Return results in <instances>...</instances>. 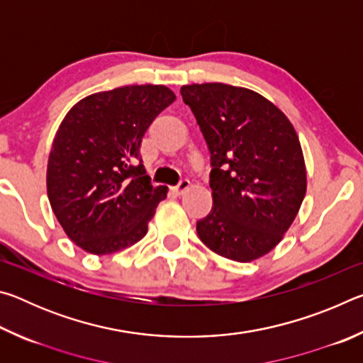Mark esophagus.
I'll list each match as a JSON object with an SVG mask.
<instances>
[{"label": "esophagus", "mask_w": 363, "mask_h": 363, "mask_svg": "<svg viewBox=\"0 0 363 363\" xmlns=\"http://www.w3.org/2000/svg\"><path fill=\"white\" fill-rule=\"evenodd\" d=\"M189 187H190V181L189 179H182L179 184H177L176 187H173L171 190H173L176 195H182L184 192H186V190H189Z\"/></svg>", "instance_id": "1"}]
</instances>
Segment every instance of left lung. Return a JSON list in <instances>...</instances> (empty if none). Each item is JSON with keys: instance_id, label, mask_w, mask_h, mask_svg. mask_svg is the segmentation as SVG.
<instances>
[{"instance_id": "obj_1", "label": "left lung", "mask_w": 363, "mask_h": 363, "mask_svg": "<svg viewBox=\"0 0 363 363\" xmlns=\"http://www.w3.org/2000/svg\"><path fill=\"white\" fill-rule=\"evenodd\" d=\"M181 94L211 153L213 208L196 233L227 259H259L281 242L306 195L296 130L274 102L248 88L186 84Z\"/></svg>"}]
</instances>
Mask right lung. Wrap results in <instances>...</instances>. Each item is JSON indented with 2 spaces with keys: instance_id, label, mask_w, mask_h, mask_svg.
Wrapping results in <instances>:
<instances>
[{
  "instance_id": "add662e5",
  "label": "right lung",
  "mask_w": 363,
  "mask_h": 363,
  "mask_svg": "<svg viewBox=\"0 0 363 363\" xmlns=\"http://www.w3.org/2000/svg\"><path fill=\"white\" fill-rule=\"evenodd\" d=\"M176 101L164 84L101 91L73 106L48 157L49 203L70 240L102 256L147 233L168 187L150 184L139 157L144 133Z\"/></svg>"
}]
</instances>
